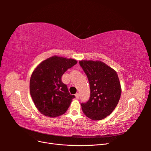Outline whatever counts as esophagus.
<instances>
[{
    "label": "esophagus",
    "instance_id": "esophagus-1",
    "mask_svg": "<svg viewBox=\"0 0 151 151\" xmlns=\"http://www.w3.org/2000/svg\"><path fill=\"white\" fill-rule=\"evenodd\" d=\"M75 96H76V99H79V93H76V94H75Z\"/></svg>",
    "mask_w": 151,
    "mask_h": 151
}]
</instances>
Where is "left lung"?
Wrapping results in <instances>:
<instances>
[{
  "label": "left lung",
  "instance_id": "obj_1",
  "mask_svg": "<svg viewBox=\"0 0 151 151\" xmlns=\"http://www.w3.org/2000/svg\"><path fill=\"white\" fill-rule=\"evenodd\" d=\"M91 89L88 102L81 103L84 115L93 120H103L116 107L122 88L116 72L101 61L81 60Z\"/></svg>",
  "mask_w": 151,
  "mask_h": 151
}]
</instances>
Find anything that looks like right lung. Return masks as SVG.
<instances>
[{
	"label": "right lung",
	"mask_w": 151,
	"mask_h": 151,
	"mask_svg": "<svg viewBox=\"0 0 151 151\" xmlns=\"http://www.w3.org/2000/svg\"><path fill=\"white\" fill-rule=\"evenodd\" d=\"M77 63L75 59L54 55L35 68L30 78L29 91L35 106L42 115L54 118L67 110L75 96L69 93L61 78Z\"/></svg>",
	"instance_id": "right-lung-1"
}]
</instances>
